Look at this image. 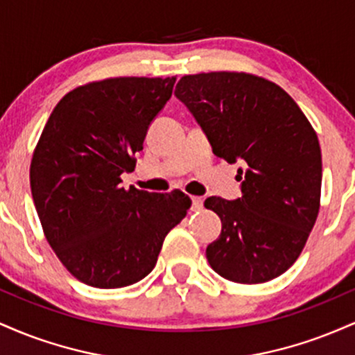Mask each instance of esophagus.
Listing matches in <instances>:
<instances>
[{"label":"esophagus","instance_id":"1","mask_svg":"<svg viewBox=\"0 0 355 355\" xmlns=\"http://www.w3.org/2000/svg\"><path fill=\"white\" fill-rule=\"evenodd\" d=\"M191 209L195 211H200L203 209V200L200 197H191Z\"/></svg>","mask_w":355,"mask_h":355}]
</instances>
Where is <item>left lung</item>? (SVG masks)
<instances>
[{
    "instance_id": "obj_1",
    "label": "left lung",
    "mask_w": 355,
    "mask_h": 355,
    "mask_svg": "<svg viewBox=\"0 0 355 355\" xmlns=\"http://www.w3.org/2000/svg\"><path fill=\"white\" fill-rule=\"evenodd\" d=\"M229 164L240 160L242 197H209L222 220L207 247L210 267L237 284H262L299 259L320 207L322 155L299 105L262 76L211 71L182 76L175 88Z\"/></svg>"
}]
</instances>
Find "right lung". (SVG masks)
<instances>
[{"label": "right lung", "instance_id": "obj_1", "mask_svg": "<svg viewBox=\"0 0 355 355\" xmlns=\"http://www.w3.org/2000/svg\"><path fill=\"white\" fill-rule=\"evenodd\" d=\"M175 80L92 81L67 93L44 125L30 166L31 195L44 237L80 282L118 288L141 280L190 209L183 191L120 187Z\"/></svg>", "mask_w": 355, "mask_h": 355}]
</instances>
